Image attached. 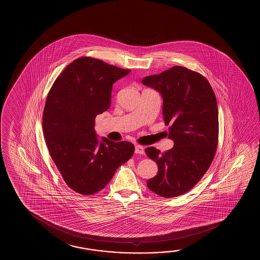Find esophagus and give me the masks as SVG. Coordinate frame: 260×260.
<instances>
[{"label":"esophagus","instance_id":"esophagus-1","mask_svg":"<svg viewBox=\"0 0 260 260\" xmlns=\"http://www.w3.org/2000/svg\"><path fill=\"white\" fill-rule=\"evenodd\" d=\"M144 148L141 145H136L135 146V153L136 154H144Z\"/></svg>","mask_w":260,"mask_h":260}]
</instances>
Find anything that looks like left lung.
I'll use <instances>...</instances> for the list:
<instances>
[{
	"mask_svg": "<svg viewBox=\"0 0 260 260\" xmlns=\"http://www.w3.org/2000/svg\"><path fill=\"white\" fill-rule=\"evenodd\" d=\"M142 83L161 93L163 119L174 141V147L162 153L154 147L145 149L157 165V175L147 186L158 196L179 197L200 181L217 151V99L203 75L182 66L145 77Z\"/></svg>",
	"mask_w": 260,
	"mask_h": 260,
	"instance_id": "obj_1",
	"label": "left lung"
}]
</instances>
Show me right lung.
Segmentation results:
<instances>
[{
	"label": "right lung",
	"instance_id": "right-lung-1",
	"mask_svg": "<svg viewBox=\"0 0 260 260\" xmlns=\"http://www.w3.org/2000/svg\"><path fill=\"white\" fill-rule=\"evenodd\" d=\"M131 70L81 57L51 86L43 110V135L51 158L70 188L89 196L101 191L134 153L128 141L99 142L96 116L111 107L112 84Z\"/></svg>",
	"mask_w": 260,
	"mask_h": 260
}]
</instances>
